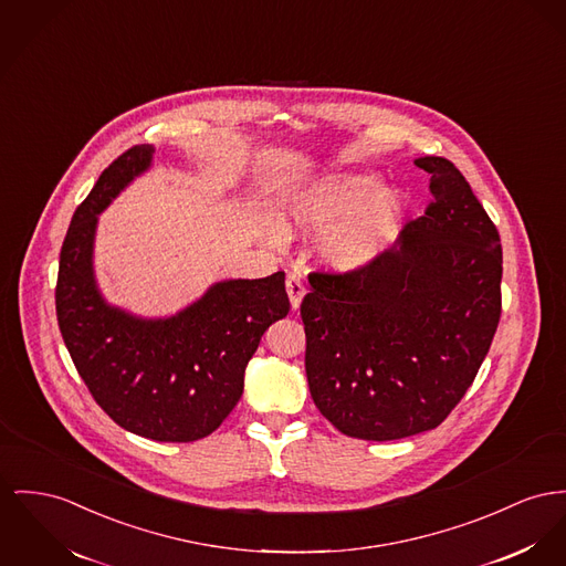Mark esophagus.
<instances>
[{"label": "esophagus", "instance_id": "esophagus-1", "mask_svg": "<svg viewBox=\"0 0 566 566\" xmlns=\"http://www.w3.org/2000/svg\"><path fill=\"white\" fill-rule=\"evenodd\" d=\"M285 287H287V296L292 302V308H298L302 296H304V285H302L301 276L298 274H287Z\"/></svg>", "mask_w": 566, "mask_h": 566}]
</instances>
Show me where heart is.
<instances>
[{
	"label": "heart",
	"mask_w": 566,
	"mask_h": 566,
	"mask_svg": "<svg viewBox=\"0 0 566 566\" xmlns=\"http://www.w3.org/2000/svg\"><path fill=\"white\" fill-rule=\"evenodd\" d=\"M403 217L401 192L377 187L369 171H337L294 190L281 214L285 233L324 231L319 255L339 272H356L388 249Z\"/></svg>",
	"instance_id": "heart-1"
}]
</instances>
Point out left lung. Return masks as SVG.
<instances>
[{
	"mask_svg": "<svg viewBox=\"0 0 566 566\" xmlns=\"http://www.w3.org/2000/svg\"><path fill=\"white\" fill-rule=\"evenodd\" d=\"M433 195L399 242L356 272H311L301 304L317 410L358 440L436 429L479 374L502 311L497 229L442 156L416 158Z\"/></svg>",
	"mask_w": 566,
	"mask_h": 566,
	"instance_id": "1",
	"label": "left lung"
}]
</instances>
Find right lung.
Wrapping results in <instances>:
<instances>
[{
	"label": "right lung",
	"instance_id": "obj_1",
	"mask_svg": "<svg viewBox=\"0 0 566 566\" xmlns=\"http://www.w3.org/2000/svg\"><path fill=\"white\" fill-rule=\"evenodd\" d=\"M151 156L148 144L117 156L76 208L60 253L55 311L78 376L114 422L156 442H195L240 401L244 369L268 326L290 313V298L285 272L214 283L163 319L103 298L94 279L98 214L150 169Z\"/></svg>",
	"mask_w": 566,
	"mask_h": 566
}]
</instances>
